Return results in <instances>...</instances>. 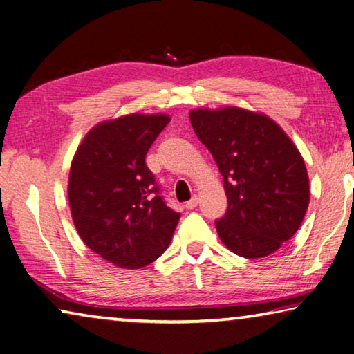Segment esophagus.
<instances>
[{
	"instance_id": "1",
	"label": "esophagus",
	"mask_w": 354,
	"mask_h": 354,
	"mask_svg": "<svg viewBox=\"0 0 354 354\" xmlns=\"http://www.w3.org/2000/svg\"><path fill=\"white\" fill-rule=\"evenodd\" d=\"M198 203H200V198L196 195H194L187 203H185V207H187V209H195L196 206H198Z\"/></svg>"
}]
</instances>
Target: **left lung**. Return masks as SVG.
Instances as JSON below:
<instances>
[{"label":"left lung","mask_w":354,"mask_h":354,"mask_svg":"<svg viewBox=\"0 0 354 354\" xmlns=\"http://www.w3.org/2000/svg\"><path fill=\"white\" fill-rule=\"evenodd\" d=\"M189 117L223 176L227 209L215 220L221 242L248 259L274 253L308 211L309 178L301 154L263 113L225 107L196 109Z\"/></svg>","instance_id":"obj_1"}]
</instances>
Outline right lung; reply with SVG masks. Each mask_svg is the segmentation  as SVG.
<instances>
[{
    "mask_svg": "<svg viewBox=\"0 0 354 354\" xmlns=\"http://www.w3.org/2000/svg\"><path fill=\"white\" fill-rule=\"evenodd\" d=\"M170 118L131 113L84 137L70 169L68 201L76 231L93 253L117 267L154 262L181 214L167 206L145 158Z\"/></svg>",
    "mask_w": 354,
    "mask_h": 354,
    "instance_id": "right-lung-1",
    "label": "right lung"
}]
</instances>
